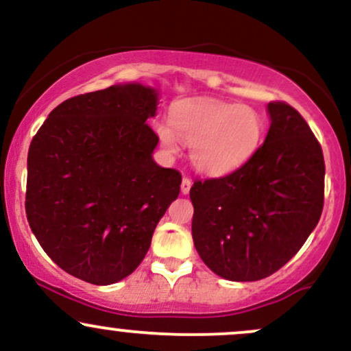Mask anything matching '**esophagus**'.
<instances>
[{
    "label": "esophagus",
    "instance_id": "34e87169",
    "mask_svg": "<svg viewBox=\"0 0 351 351\" xmlns=\"http://www.w3.org/2000/svg\"><path fill=\"white\" fill-rule=\"evenodd\" d=\"M189 189H191V180H189L188 176H183V180H181V193H183V195H188Z\"/></svg>",
    "mask_w": 351,
    "mask_h": 351
}]
</instances>
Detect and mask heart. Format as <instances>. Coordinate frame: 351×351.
<instances>
[{
    "instance_id": "heart-1",
    "label": "heart",
    "mask_w": 351,
    "mask_h": 351,
    "mask_svg": "<svg viewBox=\"0 0 351 351\" xmlns=\"http://www.w3.org/2000/svg\"><path fill=\"white\" fill-rule=\"evenodd\" d=\"M170 125H158L156 135L167 150L177 138L189 145L191 162L199 171L219 176L237 170L259 148L264 120L249 106L196 100L173 107Z\"/></svg>"
}]
</instances>
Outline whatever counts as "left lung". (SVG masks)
I'll return each mask as SVG.
<instances>
[{
	"label": "left lung",
	"mask_w": 351,
	"mask_h": 351,
	"mask_svg": "<svg viewBox=\"0 0 351 351\" xmlns=\"http://www.w3.org/2000/svg\"><path fill=\"white\" fill-rule=\"evenodd\" d=\"M265 142L226 176L189 189L191 232L203 263L228 280L269 277L299 252L324 209L325 162L295 108L271 102Z\"/></svg>",
	"instance_id": "obj_1"
}]
</instances>
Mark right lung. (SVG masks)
<instances>
[{
  "instance_id": "right-lung-1",
  "label": "right lung",
  "mask_w": 351,
  "mask_h": 351,
  "mask_svg": "<svg viewBox=\"0 0 351 351\" xmlns=\"http://www.w3.org/2000/svg\"><path fill=\"white\" fill-rule=\"evenodd\" d=\"M158 94L142 84L64 100L27 152L26 216L62 271L95 285L125 279L147 256L181 175L158 167Z\"/></svg>"
}]
</instances>
